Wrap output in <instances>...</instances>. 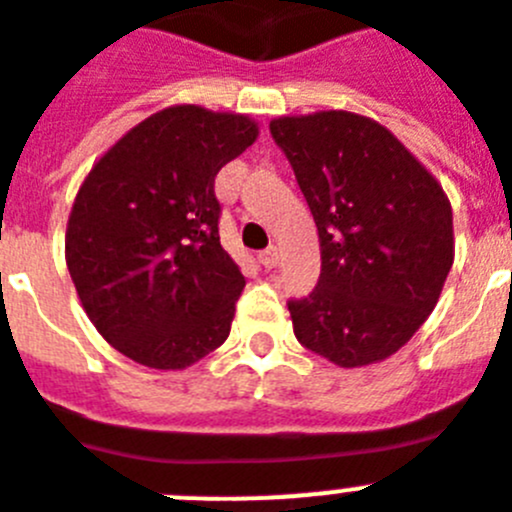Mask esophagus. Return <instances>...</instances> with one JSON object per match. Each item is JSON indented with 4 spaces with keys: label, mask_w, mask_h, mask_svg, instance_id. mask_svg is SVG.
<instances>
[{
    "label": "esophagus",
    "mask_w": 512,
    "mask_h": 512,
    "mask_svg": "<svg viewBox=\"0 0 512 512\" xmlns=\"http://www.w3.org/2000/svg\"><path fill=\"white\" fill-rule=\"evenodd\" d=\"M259 261L264 269H274L279 264V248L277 246H269L266 251L259 253Z\"/></svg>",
    "instance_id": "esophagus-1"
}]
</instances>
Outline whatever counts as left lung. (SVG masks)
<instances>
[{
  "label": "left lung",
  "mask_w": 512,
  "mask_h": 512,
  "mask_svg": "<svg viewBox=\"0 0 512 512\" xmlns=\"http://www.w3.org/2000/svg\"><path fill=\"white\" fill-rule=\"evenodd\" d=\"M316 220L321 277L290 300L303 347L339 368L399 352L438 305L453 212L430 170L378 121L349 111L269 124Z\"/></svg>",
  "instance_id": "8db88e82"
}]
</instances>
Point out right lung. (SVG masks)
Segmentation results:
<instances>
[{
  "label": "right lung",
  "instance_id": "1",
  "mask_svg": "<svg viewBox=\"0 0 512 512\" xmlns=\"http://www.w3.org/2000/svg\"><path fill=\"white\" fill-rule=\"evenodd\" d=\"M259 137L243 113L170 106L82 181L67 269L95 329L129 360L183 370L230 334L246 277L220 243L214 176Z\"/></svg>",
  "mask_w": 512,
  "mask_h": 512
}]
</instances>
